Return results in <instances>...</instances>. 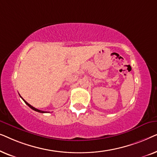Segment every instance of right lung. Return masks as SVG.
<instances>
[{
	"instance_id": "1",
	"label": "right lung",
	"mask_w": 157,
	"mask_h": 157,
	"mask_svg": "<svg viewBox=\"0 0 157 157\" xmlns=\"http://www.w3.org/2000/svg\"><path fill=\"white\" fill-rule=\"evenodd\" d=\"M21 98H22V97H21ZM22 99H23V101H24V102L25 103V104H26L28 105V106H29L30 107V108H31V109H33V110H34V111H38V112H39V113H46V111H40V110H39V109H36V108H35V107L32 106H31V105H30V104H29V103H28V102H26V101H25L24 99H23V98H22Z\"/></svg>"
}]
</instances>
